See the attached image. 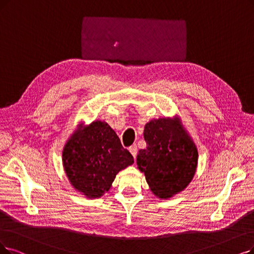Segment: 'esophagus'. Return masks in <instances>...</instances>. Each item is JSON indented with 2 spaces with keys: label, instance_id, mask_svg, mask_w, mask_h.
I'll use <instances>...</instances> for the list:
<instances>
[{
  "label": "esophagus",
  "instance_id": "obj_1",
  "mask_svg": "<svg viewBox=\"0 0 254 254\" xmlns=\"http://www.w3.org/2000/svg\"><path fill=\"white\" fill-rule=\"evenodd\" d=\"M129 151H130V153L132 154V156L135 158V157H136V154H137V147H136V145L131 146V147L129 148Z\"/></svg>",
  "mask_w": 254,
  "mask_h": 254
}]
</instances>
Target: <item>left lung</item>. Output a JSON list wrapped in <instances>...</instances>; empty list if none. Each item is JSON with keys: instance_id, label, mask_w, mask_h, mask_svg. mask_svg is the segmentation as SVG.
I'll list each match as a JSON object with an SVG mask.
<instances>
[{"instance_id": "obj_1", "label": "left lung", "mask_w": 254, "mask_h": 254, "mask_svg": "<svg viewBox=\"0 0 254 254\" xmlns=\"http://www.w3.org/2000/svg\"><path fill=\"white\" fill-rule=\"evenodd\" d=\"M146 149L136 157L153 194L168 199L184 190L198 166V150L178 117L159 118L145 125Z\"/></svg>"}]
</instances>
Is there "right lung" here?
Segmentation results:
<instances>
[{
  "mask_svg": "<svg viewBox=\"0 0 254 254\" xmlns=\"http://www.w3.org/2000/svg\"><path fill=\"white\" fill-rule=\"evenodd\" d=\"M134 162L106 122L78 125L63 151V165L69 184L88 199L109 190L120 171Z\"/></svg>",
  "mask_w": 254,
  "mask_h": 254,
  "instance_id": "obj_1",
  "label": "right lung"
}]
</instances>
